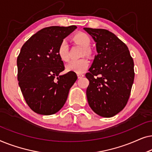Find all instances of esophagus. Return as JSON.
I'll return each mask as SVG.
<instances>
[{"label": "esophagus", "mask_w": 152, "mask_h": 152, "mask_svg": "<svg viewBox=\"0 0 152 152\" xmlns=\"http://www.w3.org/2000/svg\"><path fill=\"white\" fill-rule=\"evenodd\" d=\"M84 73H77V77H78L79 79L83 77H84Z\"/></svg>", "instance_id": "esophagus-1"}]
</instances>
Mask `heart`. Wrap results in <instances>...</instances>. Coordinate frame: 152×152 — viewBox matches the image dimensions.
<instances>
[{"label": "heart", "instance_id": "obj_1", "mask_svg": "<svg viewBox=\"0 0 152 152\" xmlns=\"http://www.w3.org/2000/svg\"><path fill=\"white\" fill-rule=\"evenodd\" d=\"M73 40L77 43L84 48L82 52V55H91V50L89 48L91 45V39L85 33H77L74 35ZM58 55L62 61H67L69 60V54H68V45L67 41L63 40L60 43L58 48ZM89 66V61L86 58H82L80 59L72 60L66 65V70L68 71L75 72L77 73H82L87 69Z\"/></svg>", "mask_w": 152, "mask_h": 152}]
</instances>
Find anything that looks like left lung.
Listing matches in <instances>:
<instances>
[{
    "instance_id": "obj_1",
    "label": "left lung",
    "mask_w": 152,
    "mask_h": 152,
    "mask_svg": "<svg viewBox=\"0 0 152 152\" xmlns=\"http://www.w3.org/2000/svg\"><path fill=\"white\" fill-rule=\"evenodd\" d=\"M96 43L97 55L86 74V96L97 115L111 118L122 111L129 98L134 80V64L127 46L104 29L84 28Z\"/></svg>"
}]
</instances>
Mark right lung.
<instances>
[{"label":"right lung","instance_id":"obj_1","mask_svg":"<svg viewBox=\"0 0 152 152\" xmlns=\"http://www.w3.org/2000/svg\"><path fill=\"white\" fill-rule=\"evenodd\" d=\"M77 28L50 26L39 30L23 45L17 58L18 81L29 107L41 115H53L63 107L70 88L77 79L64 70L58 55L60 43Z\"/></svg>","mask_w":152,"mask_h":152}]
</instances>
